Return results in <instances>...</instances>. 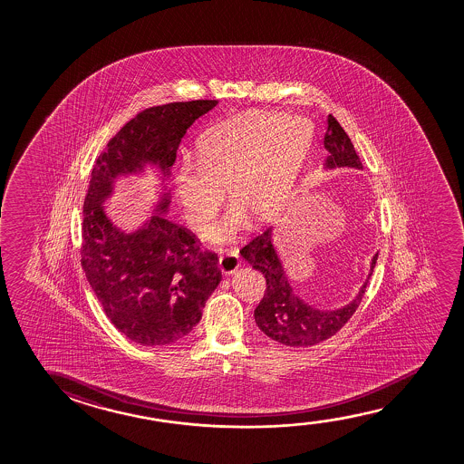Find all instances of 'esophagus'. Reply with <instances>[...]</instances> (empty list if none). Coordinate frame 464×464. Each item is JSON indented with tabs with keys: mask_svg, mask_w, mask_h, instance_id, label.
Returning a JSON list of instances; mask_svg holds the SVG:
<instances>
[{
	"mask_svg": "<svg viewBox=\"0 0 464 464\" xmlns=\"http://www.w3.org/2000/svg\"><path fill=\"white\" fill-rule=\"evenodd\" d=\"M218 265H220L222 273H235L236 269L239 267V250H237L236 247H231L229 250H225L223 255H220V261H218Z\"/></svg>",
	"mask_w": 464,
	"mask_h": 464,
	"instance_id": "1",
	"label": "esophagus"
}]
</instances>
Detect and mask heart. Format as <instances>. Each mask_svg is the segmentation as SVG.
Masks as SVG:
<instances>
[{"mask_svg":"<svg viewBox=\"0 0 464 464\" xmlns=\"http://www.w3.org/2000/svg\"><path fill=\"white\" fill-rule=\"evenodd\" d=\"M311 121L282 114H248L209 128L198 140L195 160L185 159L174 174V197L191 228H203L222 199L235 208L210 225L204 237L227 242L241 229L244 216H273L285 201L312 144Z\"/></svg>","mask_w":464,"mask_h":464,"instance_id":"1","label":"heart"}]
</instances>
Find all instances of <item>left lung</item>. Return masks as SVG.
Masks as SVG:
<instances>
[{
  "mask_svg": "<svg viewBox=\"0 0 464 464\" xmlns=\"http://www.w3.org/2000/svg\"><path fill=\"white\" fill-rule=\"evenodd\" d=\"M324 144V149L330 152V157L326 159V168L349 166L362 169V161L356 155L349 134L343 131L333 115H328ZM271 233L273 228L265 229L241 248L242 258L248 261L254 269H258L266 279V292L255 309V322L267 337L288 347L305 349L324 343L334 336L355 314L368 282H364L358 296L343 309H314L293 293L277 252L274 250ZM375 261L377 254L372 258L371 274L374 271Z\"/></svg>",
  "mask_w": 464,
  "mask_h": 464,
  "instance_id": "8db88e82",
  "label": "left lung"
}]
</instances>
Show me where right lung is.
<instances>
[{
	"instance_id": "add662e5",
	"label": "right lung",
	"mask_w": 464,
	"mask_h": 464,
	"mask_svg": "<svg viewBox=\"0 0 464 464\" xmlns=\"http://www.w3.org/2000/svg\"><path fill=\"white\" fill-rule=\"evenodd\" d=\"M217 102H169L140 111L109 140L92 169L81 265L111 324L140 345L176 343L197 326L222 280L218 256L201 248L190 229L161 216L169 206L166 193L152 218L131 235L115 228L102 203L119 176L155 165L166 178L187 130Z\"/></svg>"
}]
</instances>
